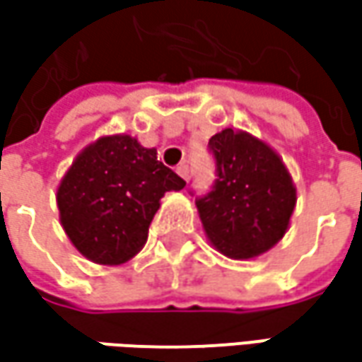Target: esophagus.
<instances>
[{"label": "esophagus", "mask_w": 362, "mask_h": 362, "mask_svg": "<svg viewBox=\"0 0 362 362\" xmlns=\"http://www.w3.org/2000/svg\"><path fill=\"white\" fill-rule=\"evenodd\" d=\"M177 173L181 175L183 179H187V177H189V165H187V163H181V165L177 167Z\"/></svg>", "instance_id": "34e87169"}]
</instances>
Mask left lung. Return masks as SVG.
I'll return each mask as SVG.
<instances>
[{"label":"left lung","instance_id":"1","mask_svg":"<svg viewBox=\"0 0 362 362\" xmlns=\"http://www.w3.org/2000/svg\"><path fill=\"white\" fill-rule=\"evenodd\" d=\"M207 148L216 163V181L195 197L207 238L235 259L268 252L282 240L296 205L284 163L270 146L233 129L211 136Z\"/></svg>","mask_w":362,"mask_h":362}]
</instances>
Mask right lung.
Wrapping results in <instances>:
<instances>
[{
    "label": "right lung",
    "instance_id": "obj_1",
    "mask_svg": "<svg viewBox=\"0 0 362 362\" xmlns=\"http://www.w3.org/2000/svg\"><path fill=\"white\" fill-rule=\"evenodd\" d=\"M183 187L155 148L127 134L103 136L64 175L60 221L80 254L96 264H122L145 245L160 197Z\"/></svg>",
    "mask_w": 362,
    "mask_h": 362
}]
</instances>
